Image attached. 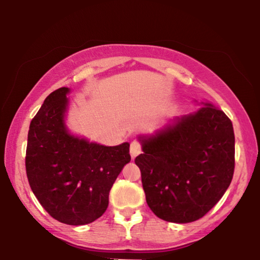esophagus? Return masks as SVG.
Wrapping results in <instances>:
<instances>
[{
	"mask_svg": "<svg viewBox=\"0 0 260 260\" xmlns=\"http://www.w3.org/2000/svg\"><path fill=\"white\" fill-rule=\"evenodd\" d=\"M142 152V148H141V144L138 141H133L130 144V155L133 159L138 156Z\"/></svg>",
	"mask_w": 260,
	"mask_h": 260,
	"instance_id": "esophagus-1",
	"label": "esophagus"
}]
</instances>
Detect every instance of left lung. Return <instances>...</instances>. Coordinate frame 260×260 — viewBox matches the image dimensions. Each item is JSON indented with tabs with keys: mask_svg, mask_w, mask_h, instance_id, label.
Returning <instances> with one entry per match:
<instances>
[{
	"mask_svg": "<svg viewBox=\"0 0 260 260\" xmlns=\"http://www.w3.org/2000/svg\"><path fill=\"white\" fill-rule=\"evenodd\" d=\"M179 116L154 134L138 135L147 204L159 219L193 222L214 207L234 172V131L229 117L212 103Z\"/></svg>",
	"mask_w": 260,
	"mask_h": 260,
	"instance_id": "1",
	"label": "left lung"
}]
</instances>
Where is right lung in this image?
<instances>
[{
  "instance_id": "obj_1",
  "label": "right lung",
  "mask_w": 260,
  "mask_h": 260,
  "mask_svg": "<svg viewBox=\"0 0 260 260\" xmlns=\"http://www.w3.org/2000/svg\"><path fill=\"white\" fill-rule=\"evenodd\" d=\"M69 87L52 92L31 119L26 151L29 186L42 207L58 221L93 222L109 206V193L130 162L127 142L115 147L90 142L66 124Z\"/></svg>"
}]
</instances>
